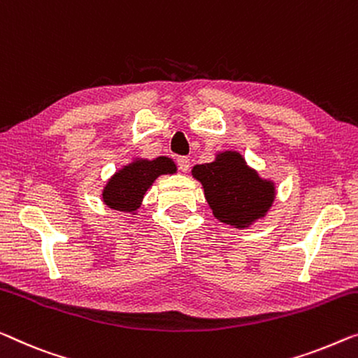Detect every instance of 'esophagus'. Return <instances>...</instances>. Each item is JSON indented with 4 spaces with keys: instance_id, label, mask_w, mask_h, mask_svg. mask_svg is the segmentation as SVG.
I'll return each instance as SVG.
<instances>
[{
    "instance_id": "esophagus-1",
    "label": "esophagus",
    "mask_w": 358,
    "mask_h": 358,
    "mask_svg": "<svg viewBox=\"0 0 358 358\" xmlns=\"http://www.w3.org/2000/svg\"><path fill=\"white\" fill-rule=\"evenodd\" d=\"M177 164H178L181 172H188V169H189V159L188 157H186V156L177 157Z\"/></svg>"
}]
</instances>
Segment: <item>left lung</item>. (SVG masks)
<instances>
[{
    "label": "left lung",
    "mask_w": 358,
    "mask_h": 358,
    "mask_svg": "<svg viewBox=\"0 0 358 358\" xmlns=\"http://www.w3.org/2000/svg\"><path fill=\"white\" fill-rule=\"evenodd\" d=\"M191 173L202 183L213 215L227 225L246 228L273 204V181L260 178L236 151L217 154L215 161L194 165Z\"/></svg>",
    "instance_id": "obj_1"
}]
</instances>
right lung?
I'll use <instances>...</instances> for the list:
<instances>
[{
  "mask_svg": "<svg viewBox=\"0 0 358 358\" xmlns=\"http://www.w3.org/2000/svg\"><path fill=\"white\" fill-rule=\"evenodd\" d=\"M175 172L177 167L169 157H157L154 161L136 159L108 181L103 191L104 204L114 210L135 212L154 180Z\"/></svg>",
  "mask_w": 358,
  "mask_h": 358,
  "instance_id": "add662e5",
  "label": "right lung"
}]
</instances>
